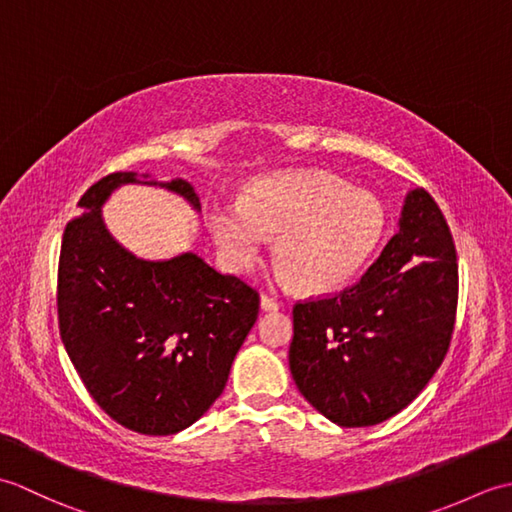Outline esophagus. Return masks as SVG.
Returning a JSON list of instances; mask_svg holds the SVG:
<instances>
[{"instance_id":"1","label":"esophagus","mask_w":512,"mask_h":512,"mask_svg":"<svg viewBox=\"0 0 512 512\" xmlns=\"http://www.w3.org/2000/svg\"><path fill=\"white\" fill-rule=\"evenodd\" d=\"M259 306H262V310H266V312H277L279 301H275L273 297H268V295H262V297H259Z\"/></svg>"}]
</instances>
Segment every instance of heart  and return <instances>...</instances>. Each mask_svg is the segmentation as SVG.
Returning a JSON list of instances; mask_svg holds the SVG:
<instances>
[{
	"mask_svg": "<svg viewBox=\"0 0 512 512\" xmlns=\"http://www.w3.org/2000/svg\"><path fill=\"white\" fill-rule=\"evenodd\" d=\"M209 228L224 262L255 266L266 235L288 277L308 292L339 290L361 273L387 231L376 195L323 171L273 173L246 184L239 204H215Z\"/></svg>",
	"mask_w": 512,
	"mask_h": 512,
	"instance_id": "b5f03b06",
	"label": "heart"
}]
</instances>
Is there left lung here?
Returning a JSON list of instances; mask_svg holds the SVG:
<instances>
[{
	"mask_svg": "<svg viewBox=\"0 0 512 512\" xmlns=\"http://www.w3.org/2000/svg\"><path fill=\"white\" fill-rule=\"evenodd\" d=\"M458 308L453 237L436 200L411 189L398 233L352 288L292 308L290 374L339 427L405 409L449 350Z\"/></svg>",
	"mask_w": 512,
	"mask_h": 512,
	"instance_id": "1",
	"label": "left lung"
}]
</instances>
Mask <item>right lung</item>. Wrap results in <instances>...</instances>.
Masks as SVG:
<instances>
[{"mask_svg":"<svg viewBox=\"0 0 512 512\" xmlns=\"http://www.w3.org/2000/svg\"><path fill=\"white\" fill-rule=\"evenodd\" d=\"M123 184H154L200 211L182 178L110 173L83 193L63 233L59 330L99 407L145 436H171L202 418L226 387L235 354L257 321L259 295L195 253L143 259L107 231L103 204Z\"/></svg>","mask_w":512,"mask_h":512,"instance_id":"1","label":"right lung"}]
</instances>
